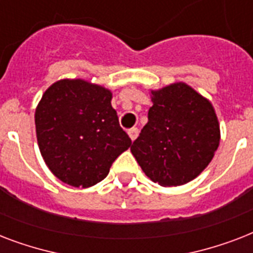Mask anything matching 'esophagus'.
<instances>
[{
    "label": "esophagus",
    "instance_id": "34e87169",
    "mask_svg": "<svg viewBox=\"0 0 253 253\" xmlns=\"http://www.w3.org/2000/svg\"><path fill=\"white\" fill-rule=\"evenodd\" d=\"M139 135V130L136 128V127H134V128H131V130H128V136H130V139L134 142L135 139L138 138Z\"/></svg>",
    "mask_w": 253,
    "mask_h": 253
}]
</instances>
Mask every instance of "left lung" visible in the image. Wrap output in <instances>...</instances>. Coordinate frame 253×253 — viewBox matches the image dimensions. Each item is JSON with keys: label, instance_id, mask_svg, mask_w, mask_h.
Instances as JSON below:
<instances>
[{"label": "left lung", "instance_id": "left-lung-1", "mask_svg": "<svg viewBox=\"0 0 253 253\" xmlns=\"http://www.w3.org/2000/svg\"><path fill=\"white\" fill-rule=\"evenodd\" d=\"M152 93L148 122L131 152L143 172L162 186L196 178L219 146V123L211 103L184 83Z\"/></svg>", "mask_w": 253, "mask_h": 253}]
</instances>
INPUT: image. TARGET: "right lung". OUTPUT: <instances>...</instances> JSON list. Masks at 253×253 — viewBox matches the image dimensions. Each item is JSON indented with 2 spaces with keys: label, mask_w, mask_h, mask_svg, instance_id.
Segmentation results:
<instances>
[{
  "label": "right lung",
  "mask_w": 253,
  "mask_h": 253,
  "mask_svg": "<svg viewBox=\"0 0 253 253\" xmlns=\"http://www.w3.org/2000/svg\"><path fill=\"white\" fill-rule=\"evenodd\" d=\"M35 126L49 170L76 188L102 181L131 146L111 106V91L84 80L51 85L37 107Z\"/></svg>",
  "instance_id": "right-lung-1"
}]
</instances>
